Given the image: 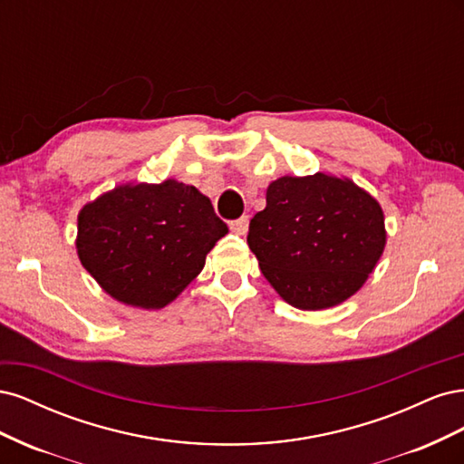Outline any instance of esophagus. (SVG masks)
<instances>
[{"label": "esophagus", "instance_id": "obj_1", "mask_svg": "<svg viewBox=\"0 0 464 464\" xmlns=\"http://www.w3.org/2000/svg\"><path fill=\"white\" fill-rule=\"evenodd\" d=\"M230 230L237 236H246L247 230H249V217H240L237 220H232Z\"/></svg>", "mask_w": 464, "mask_h": 464}]
</instances>
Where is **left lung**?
I'll return each mask as SVG.
<instances>
[{
	"mask_svg": "<svg viewBox=\"0 0 464 464\" xmlns=\"http://www.w3.org/2000/svg\"><path fill=\"white\" fill-rule=\"evenodd\" d=\"M385 240L383 210L372 195L321 172L275 179L247 234L263 276L280 298L314 312L356 294Z\"/></svg>",
	"mask_w": 464,
	"mask_h": 464,
	"instance_id": "1",
	"label": "left lung"
}]
</instances>
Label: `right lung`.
<instances>
[{
  "mask_svg": "<svg viewBox=\"0 0 464 464\" xmlns=\"http://www.w3.org/2000/svg\"><path fill=\"white\" fill-rule=\"evenodd\" d=\"M224 234L228 227L193 186L125 184L81 208L77 254L111 298L160 310L201 273Z\"/></svg>",
  "mask_w": 464,
  "mask_h": 464,
  "instance_id": "add662e5",
  "label": "right lung"
}]
</instances>
